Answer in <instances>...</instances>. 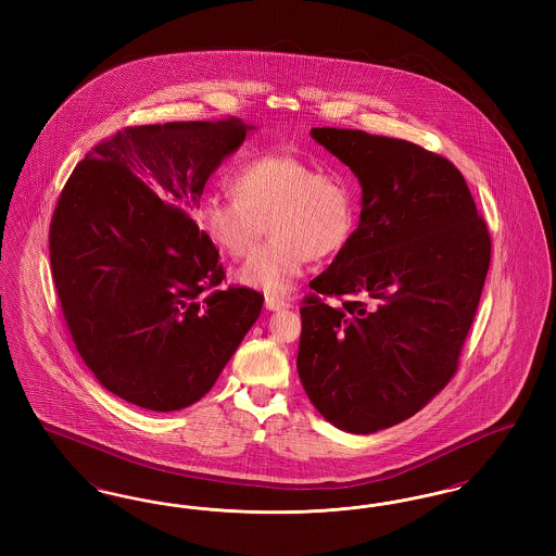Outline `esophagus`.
<instances>
[{"mask_svg": "<svg viewBox=\"0 0 556 556\" xmlns=\"http://www.w3.org/2000/svg\"><path fill=\"white\" fill-rule=\"evenodd\" d=\"M266 311H286L291 308V300L288 298H277V295H266Z\"/></svg>", "mask_w": 556, "mask_h": 556, "instance_id": "esophagus-1", "label": "esophagus"}]
</instances>
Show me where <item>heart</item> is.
Masks as SVG:
<instances>
[{
  "mask_svg": "<svg viewBox=\"0 0 556 556\" xmlns=\"http://www.w3.org/2000/svg\"><path fill=\"white\" fill-rule=\"evenodd\" d=\"M233 195L206 193L195 220L212 243L231 258L250 256L268 225L273 238L239 268L243 286L283 293L311 258L344 252L358 227V189L340 168H320L295 154L245 160Z\"/></svg>",
  "mask_w": 556,
  "mask_h": 556,
  "instance_id": "b5f03b06",
  "label": "heart"
}]
</instances>
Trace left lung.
<instances>
[{
  "mask_svg": "<svg viewBox=\"0 0 556 556\" xmlns=\"http://www.w3.org/2000/svg\"><path fill=\"white\" fill-rule=\"evenodd\" d=\"M311 135L356 175L363 211L302 302L298 375L329 424L375 433L419 413L456 372L492 243L450 160L365 131Z\"/></svg>",
  "mask_w": 556,
  "mask_h": 556,
  "instance_id": "1",
  "label": "left lung"
}]
</instances>
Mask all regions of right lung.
<instances>
[{
  "mask_svg": "<svg viewBox=\"0 0 556 556\" xmlns=\"http://www.w3.org/2000/svg\"><path fill=\"white\" fill-rule=\"evenodd\" d=\"M254 127L239 118L143 125L96 146L60 193L53 283L96 379L170 413L208 394L265 295L220 290L225 270L193 214L220 162Z\"/></svg>",
  "mask_w": 556,
  "mask_h": 556,
  "instance_id": "right-lung-1",
  "label": "right lung"
}]
</instances>
